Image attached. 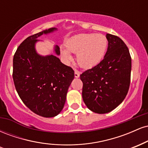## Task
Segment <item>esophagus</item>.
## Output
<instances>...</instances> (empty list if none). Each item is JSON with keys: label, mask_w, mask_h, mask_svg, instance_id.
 <instances>
[{"label": "esophagus", "mask_w": 148, "mask_h": 148, "mask_svg": "<svg viewBox=\"0 0 148 148\" xmlns=\"http://www.w3.org/2000/svg\"><path fill=\"white\" fill-rule=\"evenodd\" d=\"M74 76L75 78H79L80 76V72L78 70L74 71Z\"/></svg>", "instance_id": "34e87169"}]
</instances>
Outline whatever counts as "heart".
<instances>
[{"label": "heart", "mask_w": 148, "mask_h": 148, "mask_svg": "<svg viewBox=\"0 0 148 148\" xmlns=\"http://www.w3.org/2000/svg\"><path fill=\"white\" fill-rule=\"evenodd\" d=\"M65 47H60L61 55L66 61L73 59L71 53H76L78 64L84 69L96 67L106 53L108 40L104 35L95 33H82L72 37Z\"/></svg>", "instance_id": "1"}]
</instances>
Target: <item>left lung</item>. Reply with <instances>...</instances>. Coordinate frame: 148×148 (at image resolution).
Instances as JSON below:
<instances>
[{
  "label": "left lung",
  "instance_id": "obj_1",
  "mask_svg": "<svg viewBox=\"0 0 148 148\" xmlns=\"http://www.w3.org/2000/svg\"><path fill=\"white\" fill-rule=\"evenodd\" d=\"M108 49L103 59L80 75L82 97L90 111L109 113L125 99L130 88L132 58L120 37L107 33Z\"/></svg>",
  "mask_w": 148,
  "mask_h": 148
}]
</instances>
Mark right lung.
Segmentation results:
<instances>
[{"instance_id": "right-lung-1", "label": "right lung", "mask_w": 148, "mask_h": 148, "mask_svg": "<svg viewBox=\"0 0 148 148\" xmlns=\"http://www.w3.org/2000/svg\"><path fill=\"white\" fill-rule=\"evenodd\" d=\"M57 30L51 28L27 37L13 58L12 76L18 96L30 110L45 118L60 113L74 78V70L57 57L58 46L53 47L56 55L42 56L35 49L38 37Z\"/></svg>"}]
</instances>
